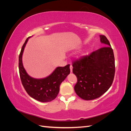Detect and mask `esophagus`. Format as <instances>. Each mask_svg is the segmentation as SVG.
<instances>
[{"instance_id": "34e87169", "label": "esophagus", "mask_w": 131, "mask_h": 131, "mask_svg": "<svg viewBox=\"0 0 131 131\" xmlns=\"http://www.w3.org/2000/svg\"><path fill=\"white\" fill-rule=\"evenodd\" d=\"M70 72H72V70H73V66L72 65L70 66Z\"/></svg>"}]
</instances>
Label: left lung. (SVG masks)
Wrapping results in <instances>:
<instances>
[{"label": "left lung", "mask_w": 131, "mask_h": 131, "mask_svg": "<svg viewBox=\"0 0 131 131\" xmlns=\"http://www.w3.org/2000/svg\"><path fill=\"white\" fill-rule=\"evenodd\" d=\"M100 40L106 46L73 62V73L77 82L74 90L84 100H92L101 97L112 86L115 66L113 49L105 35Z\"/></svg>", "instance_id": "1"}]
</instances>
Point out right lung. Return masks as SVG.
<instances>
[{"label":"right lung","mask_w":131,"mask_h":131,"mask_svg":"<svg viewBox=\"0 0 131 131\" xmlns=\"http://www.w3.org/2000/svg\"><path fill=\"white\" fill-rule=\"evenodd\" d=\"M29 38L26 39L19 55V73L22 85L27 93L35 100L41 102L52 101L57 96L61 84L70 73V64L57 67L46 78L36 79L31 78L23 68L22 61L23 50Z\"/></svg>","instance_id":"add662e5"}]
</instances>
